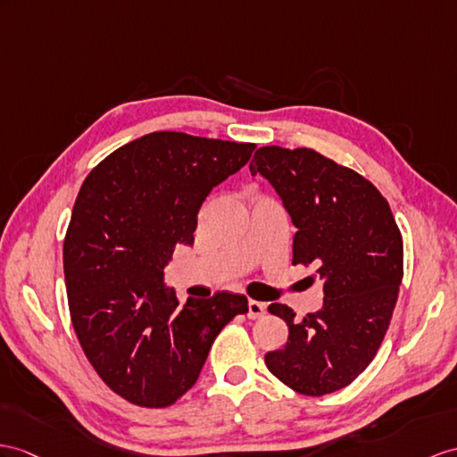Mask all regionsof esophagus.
Segmentation results:
<instances>
[{
    "mask_svg": "<svg viewBox=\"0 0 457 457\" xmlns=\"http://www.w3.org/2000/svg\"><path fill=\"white\" fill-rule=\"evenodd\" d=\"M265 314V304L258 303V300H248V318L258 320Z\"/></svg>",
    "mask_w": 457,
    "mask_h": 457,
    "instance_id": "esophagus-1",
    "label": "esophagus"
}]
</instances>
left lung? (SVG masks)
I'll use <instances>...</instances> for the list:
<instances>
[{
  "mask_svg": "<svg viewBox=\"0 0 457 457\" xmlns=\"http://www.w3.org/2000/svg\"><path fill=\"white\" fill-rule=\"evenodd\" d=\"M250 172L270 182L296 227L293 263L316 265L324 306L288 326L283 349L265 354L273 376L298 394L320 397L349 386L372 362L403 279V238L372 182L314 149L260 147Z\"/></svg>",
  "mask_w": 457,
  "mask_h": 457,
  "instance_id": "1",
  "label": "left lung"
}]
</instances>
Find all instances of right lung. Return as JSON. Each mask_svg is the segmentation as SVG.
Wrapping results in <instances>:
<instances>
[{"label": "right lung", "instance_id": "right-lung-1", "mask_svg": "<svg viewBox=\"0 0 457 457\" xmlns=\"http://www.w3.org/2000/svg\"><path fill=\"white\" fill-rule=\"evenodd\" d=\"M255 149L154 131L85 178L63 240L71 324L103 382L139 407H169L199 378L215 337L248 312L244 295L187 298L164 285L178 244L192 246L199 207Z\"/></svg>", "mask_w": 457, "mask_h": 457}]
</instances>
